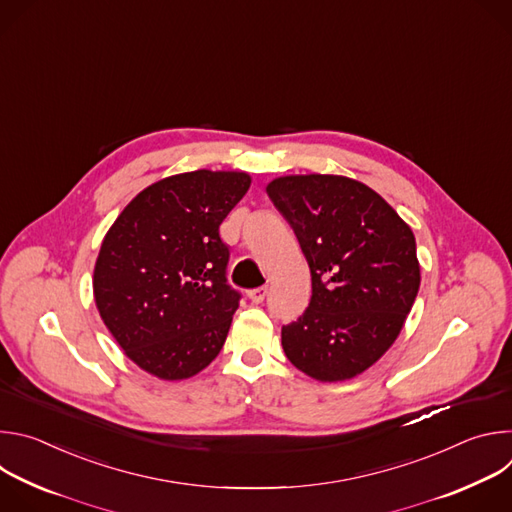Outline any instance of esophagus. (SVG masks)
<instances>
[{"instance_id": "34e87169", "label": "esophagus", "mask_w": 512, "mask_h": 512, "mask_svg": "<svg viewBox=\"0 0 512 512\" xmlns=\"http://www.w3.org/2000/svg\"><path fill=\"white\" fill-rule=\"evenodd\" d=\"M247 296H249V300H251L253 304H261V302L267 298V287H257V289H251Z\"/></svg>"}]
</instances>
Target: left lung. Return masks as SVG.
<instances>
[{
	"mask_svg": "<svg viewBox=\"0 0 512 512\" xmlns=\"http://www.w3.org/2000/svg\"><path fill=\"white\" fill-rule=\"evenodd\" d=\"M265 190L312 273L308 310L281 328L283 352L316 381L354 379L393 346L417 298L413 231L381 194L346 176H281Z\"/></svg>",
	"mask_w": 512,
	"mask_h": 512,
	"instance_id": "left-lung-1",
	"label": "left lung"
}]
</instances>
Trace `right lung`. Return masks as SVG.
<instances>
[{
    "instance_id": "add662e5",
    "label": "right lung",
    "mask_w": 512,
    "mask_h": 512,
    "mask_svg": "<svg viewBox=\"0 0 512 512\" xmlns=\"http://www.w3.org/2000/svg\"><path fill=\"white\" fill-rule=\"evenodd\" d=\"M247 172L196 170L141 190L107 231L95 304L137 367L164 381L198 375L221 352L239 294L218 227L247 194Z\"/></svg>"
}]
</instances>
